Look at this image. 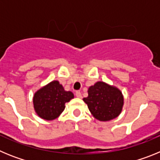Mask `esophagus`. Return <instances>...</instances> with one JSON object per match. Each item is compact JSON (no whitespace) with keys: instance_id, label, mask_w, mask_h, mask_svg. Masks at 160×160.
<instances>
[{"instance_id":"34e87169","label":"esophagus","mask_w":160,"mask_h":160,"mask_svg":"<svg viewBox=\"0 0 160 160\" xmlns=\"http://www.w3.org/2000/svg\"><path fill=\"white\" fill-rule=\"evenodd\" d=\"M75 95H76V97L78 98H82V94L80 91H77V92L75 93Z\"/></svg>"}]
</instances>
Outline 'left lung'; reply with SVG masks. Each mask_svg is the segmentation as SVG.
<instances>
[{
	"label": "left lung",
	"mask_w": 160,
	"mask_h": 160,
	"mask_svg": "<svg viewBox=\"0 0 160 160\" xmlns=\"http://www.w3.org/2000/svg\"><path fill=\"white\" fill-rule=\"evenodd\" d=\"M83 101L96 119L107 122L121 114L124 98L122 91L116 87L99 81L89 87L88 97L84 98Z\"/></svg>",
	"instance_id": "left-lung-1"
}]
</instances>
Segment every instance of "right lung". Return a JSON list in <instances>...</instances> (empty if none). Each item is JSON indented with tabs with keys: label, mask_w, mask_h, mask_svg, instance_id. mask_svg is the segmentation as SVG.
<instances>
[{
	"label": "right lung",
	"mask_w": 160,
	"mask_h": 160,
	"mask_svg": "<svg viewBox=\"0 0 160 160\" xmlns=\"http://www.w3.org/2000/svg\"><path fill=\"white\" fill-rule=\"evenodd\" d=\"M74 98L66 91L58 80H53L38 89L33 94V108L38 117L47 121L54 120L65 110V104Z\"/></svg>",
	"instance_id": "right-lung-1"
}]
</instances>
